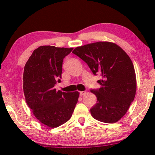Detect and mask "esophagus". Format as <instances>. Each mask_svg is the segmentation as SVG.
<instances>
[{"instance_id":"esophagus-1","label":"esophagus","mask_w":155,"mask_h":155,"mask_svg":"<svg viewBox=\"0 0 155 155\" xmlns=\"http://www.w3.org/2000/svg\"><path fill=\"white\" fill-rule=\"evenodd\" d=\"M79 93L80 96H83V95L86 93V92L85 91H80V92H79Z\"/></svg>"}]
</instances>
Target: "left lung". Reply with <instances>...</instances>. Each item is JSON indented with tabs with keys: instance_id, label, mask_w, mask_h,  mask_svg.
<instances>
[{
	"instance_id": "obj_1",
	"label": "left lung",
	"mask_w": 155,
	"mask_h": 155,
	"mask_svg": "<svg viewBox=\"0 0 155 155\" xmlns=\"http://www.w3.org/2000/svg\"><path fill=\"white\" fill-rule=\"evenodd\" d=\"M74 54L88 65L94 75L101 77L99 89H91L97 102L90 112L99 121L114 124L124 116L134 100L136 77L133 64L116 44L99 41L75 48Z\"/></svg>"
}]
</instances>
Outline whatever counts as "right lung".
I'll return each mask as SVG.
<instances>
[{
    "label": "right lung",
    "instance_id": "right-lung-1",
    "mask_svg": "<svg viewBox=\"0 0 155 155\" xmlns=\"http://www.w3.org/2000/svg\"><path fill=\"white\" fill-rule=\"evenodd\" d=\"M73 48L41 46L34 51L25 66L23 90L28 107L40 122L56 128L73 113L79 93L57 92L63 59Z\"/></svg>",
    "mask_w": 155,
    "mask_h": 155
}]
</instances>
